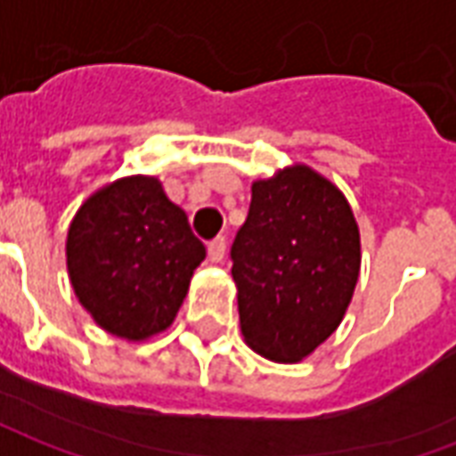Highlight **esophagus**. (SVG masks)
Instances as JSON below:
<instances>
[{"label": "esophagus", "instance_id": "34e87169", "mask_svg": "<svg viewBox=\"0 0 456 456\" xmlns=\"http://www.w3.org/2000/svg\"><path fill=\"white\" fill-rule=\"evenodd\" d=\"M208 254L212 264H222V261H224V254H227V241H224V237L212 239L208 244Z\"/></svg>", "mask_w": 456, "mask_h": 456}]
</instances>
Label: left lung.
Masks as SVG:
<instances>
[{"label":"left lung","instance_id":"8db88e82","mask_svg":"<svg viewBox=\"0 0 456 456\" xmlns=\"http://www.w3.org/2000/svg\"><path fill=\"white\" fill-rule=\"evenodd\" d=\"M232 261L247 344L264 359L297 363L335 332L352 303L359 224L332 180L296 163L254 180Z\"/></svg>","mask_w":456,"mask_h":456}]
</instances>
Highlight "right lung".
Wrapping results in <instances>:
<instances>
[{"label":"right lung","instance_id":"add662e5","mask_svg":"<svg viewBox=\"0 0 456 456\" xmlns=\"http://www.w3.org/2000/svg\"><path fill=\"white\" fill-rule=\"evenodd\" d=\"M205 254L185 209L153 175L119 178L93 192L65 241L75 297L104 332L126 342L173 325Z\"/></svg>","mask_w":456,"mask_h":456}]
</instances>
